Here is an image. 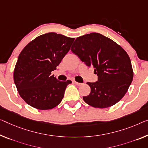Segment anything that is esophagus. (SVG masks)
<instances>
[{
  "instance_id": "34e87169",
  "label": "esophagus",
  "mask_w": 148,
  "mask_h": 148,
  "mask_svg": "<svg viewBox=\"0 0 148 148\" xmlns=\"http://www.w3.org/2000/svg\"><path fill=\"white\" fill-rule=\"evenodd\" d=\"M74 83L75 84V85H78V86H81V85H83V83H78V82H76V81H74Z\"/></svg>"
}]
</instances>
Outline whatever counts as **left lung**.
Listing matches in <instances>:
<instances>
[{"mask_svg": "<svg viewBox=\"0 0 148 148\" xmlns=\"http://www.w3.org/2000/svg\"><path fill=\"white\" fill-rule=\"evenodd\" d=\"M88 67H93L98 81L87 83L90 93L83 99L95 108H104L122 99L133 79L130 59L126 51L99 33L80 36L71 49Z\"/></svg>", "mask_w": 148, "mask_h": 148, "instance_id": "obj_1", "label": "left lung"}]
</instances>
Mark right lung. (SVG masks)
<instances>
[{"mask_svg":"<svg viewBox=\"0 0 148 148\" xmlns=\"http://www.w3.org/2000/svg\"><path fill=\"white\" fill-rule=\"evenodd\" d=\"M75 38L49 32L36 38L22 49L14 71L20 96L39 110H49L62 101L70 80L60 81L51 71L69 51Z\"/></svg>","mask_w":148,"mask_h":148,"instance_id":"right-lung-1","label":"right lung"}]
</instances>
